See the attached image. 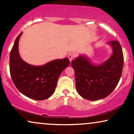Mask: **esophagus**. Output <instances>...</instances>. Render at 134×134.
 Segmentation results:
<instances>
[{
  "mask_svg": "<svg viewBox=\"0 0 134 134\" xmlns=\"http://www.w3.org/2000/svg\"><path fill=\"white\" fill-rule=\"evenodd\" d=\"M74 56H75L74 54H73V53H70V54L68 55V58H69V59L70 60V62L73 60V59H74Z\"/></svg>",
  "mask_w": 134,
  "mask_h": 134,
  "instance_id": "1",
  "label": "esophagus"
}]
</instances>
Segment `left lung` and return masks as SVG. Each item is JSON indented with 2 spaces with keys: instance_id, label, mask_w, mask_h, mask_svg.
Returning a JSON list of instances; mask_svg holds the SVG:
<instances>
[{
  "instance_id": "left-lung-1",
  "label": "left lung",
  "mask_w": 134,
  "mask_h": 134,
  "mask_svg": "<svg viewBox=\"0 0 134 134\" xmlns=\"http://www.w3.org/2000/svg\"><path fill=\"white\" fill-rule=\"evenodd\" d=\"M107 43L111 46V56L100 64L92 63L85 55L72 61L75 71L76 89L84 99L97 100L109 96L118 84L122 75L124 57L118 41Z\"/></svg>"
}]
</instances>
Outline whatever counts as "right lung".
<instances>
[{
	"mask_svg": "<svg viewBox=\"0 0 134 134\" xmlns=\"http://www.w3.org/2000/svg\"><path fill=\"white\" fill-rule=\"evenodd\" d=\"M21 32L16 38L10 54V72L14 85L21 93L31 99L42 100L53 95L60 75L70 64L68 58L53 60L43 65L29 64L18 50Z\"/></svg>",
	"mask_w": 134,
	"mask_h": 134,
	"instance_id": "1",
	"label": "right lung"
}]
</instances>
